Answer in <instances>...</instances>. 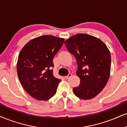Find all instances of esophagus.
<instances>
[{"mask_svg": "<svg viewBox=\"0 0 127 127\" xmlns=\"http://www.w3.org/2000/svg\"><path fill=\"white\" fill-rule=\"evenodd\" d=\"M71 76H72V73H69V74H68V75H67V76H64V78H65V79H68V78H69V77H71Z\"/></svg>", "mask_w": 127, "mask_h": 127, "instance_id": "34e87169", "label": "esophagus"}]
</instances>
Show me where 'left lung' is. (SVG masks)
Returning <instances> with one entry per match:
<instances>
[{
    "label": "left lung",
    "instance_id": "left-lung-1",
    "mask_svg": "<svg viewBox=\"0 0 127 127\" xmlns=\"http://www.w3.org/2000/svg\"><path fill=\"white\" fill-rule=\"evenodd\" d=\"M65 44L76 59V73L80 78L73 93L82 99L94 98L104 88L110 76V52L101 40L85 33L72 36Z\"/></svg>",
    "mask_w": 127,
    "mask_h": 127
}]
</instances>
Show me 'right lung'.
<instances>
[{
	"label": "right lung",
	"instance_id": "right-lung-1",
	"mask_svg": "<svg viewBox=\"0 0 127 127\" xmlns=\"http://www.w3.org/2000/svg\"><path fill=\"white\" fill-rule=\"evenodd\" d=\"M64 40L54 36H40L28 42L20 52L18 78L24 90L36 99L46 101L56 94L61 80L53 74V59Z\"/></svg>",
	"mask_w": 127,
	"mask_h": 127
}]
</instances>
